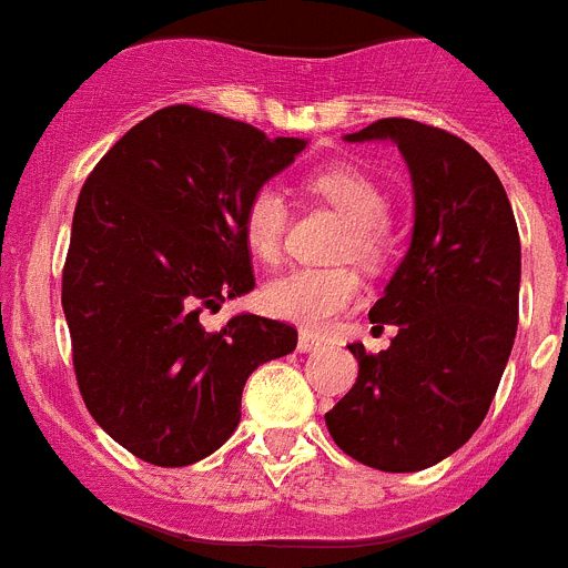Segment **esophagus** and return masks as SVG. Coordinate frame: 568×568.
Here are the masks:
<instances>
[{"label": "esophagus", "mask_w": 568, "mask_h": 568, "mask_svg": "<svg viewBox=\"0 0 568 568\" xmlns=\"http://www.w3.org/2000/svg\"><path fill=\"white\" fill-rule=\"evenodd\" d=\"M321 346H323L321 337L308 335V332H300V337H297V349L300 352H314V349H321Z\"/></svg>", "instance_id": "34e87169"}]
</instances>
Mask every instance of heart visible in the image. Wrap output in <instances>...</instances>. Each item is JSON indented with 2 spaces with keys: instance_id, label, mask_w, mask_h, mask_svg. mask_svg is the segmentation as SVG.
Masks as SVG:
<instances>
[{
  "instance_id": "b5f03b06",
  "label": "heart",
  "mask_w": 568,
  "mask_h": 568,
  "mask_svg": "<svg viewBox=\"0 0 568 568\" xmlns=\"http://www.w3.org/2000/svg\"><path fill=\"white\" fill-rule=\"evenodd\" d=\"M308 187L326 199L335 211L349 219L346 251L357 260H375L381 251V227L387 225L389 199L378 181L361 166L337 164L317 170ZM288 231V202L276 184H260L247 195L242 211V236L251 254L262 262H274L283 254ZM361 297V276L346 265L335 268H292L274 276L262 288V303L271 314L292 321L308 332L332 326L335 317L349 312Z\"/></svg>"
}]
</instances>
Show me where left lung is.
<instances>
[{
	"label": "left lung",
	"instance_id": "obj_1",
	"mask_svg": "<svg viewBox=\"0 0 568 568\" xmlns=\"http://www.w3.org/2000/svg\"><path fill=\"white\" fill-rule=\"evenodd\" d=\"M346 141H393L413 179V236L369 308L389 349L352 343L357 381L326 413L343 454L413 474L459 450L488 416L517 337L519 233L503 181L450 132L381 118Z\"/></svg>",
	"mask_w": 568,
	"mask_h": 568
}]
</instances>
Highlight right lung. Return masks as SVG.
Masks as SVG:
<instances>
[{
  "label": "right lung",
  "mask_w": 568,
  "mask_h": 568,
  "mask_svg": "<svg viewBox=\"0 0 568 568\" xmlns=\"http://www.w3.org/2000/svg\"><path fill=\"white\" fill-rule=\"evenodd\" d=\"M306 150L251 123L166 106L135 123L80 190L63 268L74 375L94 422L138 459L184 468L225 445L256 366L297 328L204 312L254 288L247 195Z\"/></svg>",
  "instance_id": "add662e5"
}]
</instances>
